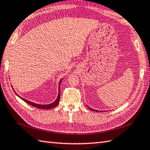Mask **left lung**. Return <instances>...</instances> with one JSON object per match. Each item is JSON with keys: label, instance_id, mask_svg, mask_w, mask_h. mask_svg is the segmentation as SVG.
<instances>
[{"label": "left lung", "instance_id": "8db88e82", "mask_svg": "<svg viewBox=\"0 0 150 150\" xmlns=\"http://www.w3.org/2000/svg\"><path fill=\"white\" fill-rule=\"evenodd\" d=\"M88 108L90 109V110H93V111H96V112H99V110H94V109H92V108H90V107H88ZM99 112H101V111H99Z\"/></svg>", "mask_w": 150, "mask_h": 150}]
</instances>
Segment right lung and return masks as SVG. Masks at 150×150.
<instances>
[{"label":"right lung","mask_w":150,"mask_h":150,"mask_svg":"<svg viewBox=\"0 0 150 150\" xmlns=\"http://www.w3.org/2000/svg\"><path fill=\"white\" fill-rule=\"evenodd\" d=\"M62 79H62L60 81H59V91H58V95L57 98H56L55 101H54L53 103H51V104H49V105H39V104H36V103H33L31 101L27 100V99L20 97V96L15 92L14 90H13V91H14V92H15L16 95L18 96V97L21 99H22L23 101H24L25 103H28V104L30 105H31L33 106H35V107H36V108H40V109H51V108H54V107H56V106L58 105L59 101V99H60V88H59V86H60V83H61V81H62Z\"/></svg>","instance_id":"right-lung-1"}]
</instances>
